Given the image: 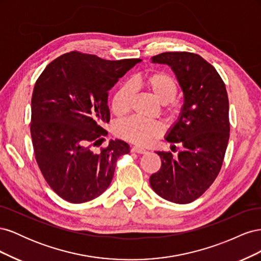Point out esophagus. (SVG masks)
I'll list each match as a JSON object with an SVG mask.
<instances>
[{"instance_id":"esophagus-1","label":"esophagus","mask_w":261,"mask_h":261,"mask_svg":"<svg viewBox=\"0 0 261 261\" xmlns=\"http://www.w3.org/2000/svg\"><path fill=\"white\" fill-rule=\"evenodd\" d=\"M132 152H136V153H147V150H146L145 148L134 146V147H132Z\"/></svg>"}]
</instances>
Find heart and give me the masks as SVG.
<instances>
[{"label":"heart","mask_w":261,"mask_h":261,"mask_svg":"<svg viewBox=\"0 0 261 261\" xmlns=\"http://www.w3.org/2000/svg\"><path fill=\"white\" fill-rule=\"evenodd\" d=\"M162 105L170 106L177 93V84L174 78L164 72H155L146 75L140 80ZM134 88L130 84L121 86L112 99V111L117 114H125L129 110ZM163 132V125L158 121H149L138 116H132L116 125L115 133L121 138L136 145H146L153 138L159 137Z\"/></svg>","instance_id":"obj_1"}]
</instances>
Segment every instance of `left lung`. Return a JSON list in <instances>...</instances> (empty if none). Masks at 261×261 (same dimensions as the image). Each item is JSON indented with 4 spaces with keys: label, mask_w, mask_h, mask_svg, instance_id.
Returning <instances> with one entry per match:
<instances>
[{
    "label": "left lung",
    "mask_w": 261,
    "mask_h": 261,
    "mask_svg": "<svg viewBox=\"0 0 261 261\" xmlns=\"http://www.w3.org/2000/svg\"><path fill=\"white\" fill-rule=\"evenodd\" d=\"M175 74L183 91V107L165 135L169 143H180L176 156L156 151L161 169L149 178L163 199L189 203L211 186L222 167L230 137L228 99L225 85L211 64L189 52H165L151 58Z\"/></svg>",
    "instance_id": "left-lung-1"
}]
</instances>
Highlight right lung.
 Instances as JSON below:
<instances>
[{
  "mask_svg": "<svg viewBox=\"0 0 261 261\" xmlns=\"http://www.w3.org/2000/svg\"><path fill=\"white\" fill-rule=\"evenodd\" d=\"M141 60H102L69 52L39 76L31 98L30 133L37 163L46 183L63 199L83 203L110 186L116 160L129 152L125 141L103 139L110 122L109 90Z\"/></svg>",
  "mask_w": 261,
  "mask_h": 261,
  "instance_id": "right-lung-1",
  "label": "right lung"
}]
</instances>
